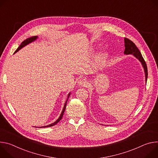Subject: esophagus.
<instances>
[{
	"label": "esophagus",
	"mask_w": 158,
	"mask_h": 158,
	"mask_svg": "<svg viewBox=\"0 0 158 158\" xmlns=\"http://www.w3.org/2000/svg\"><path fill=\"white\" fill-rule=\"evenodd\" d=\"M77 84L79 86H86L87 85H88L89 83L86 80L81 78L78 81Z\"/></svg>",
	"instance_id": "1"
}]
</instances>
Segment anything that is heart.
<instances>
[{
    "label": "heart",
    "instance_id": "1",
    "mask_svg": "<svg viewBox=\"0 0 158 158\" xmlns=\"http://www.w3.org/2000/svg\"><path fill=\"white\" fill-rule=\"evenodd\" d=\"M92 56V55H91ZM109 56L108 52L106 51H103L100 52V53L97 55L95 59V61L94 63V67L95 68H102L105 64H106L107 58Z\"/></svg>",
    "mask_w": 158,
    "mask_h": 158
}]
</instances>
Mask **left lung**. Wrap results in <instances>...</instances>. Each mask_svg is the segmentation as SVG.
Segmentation results:
<instances>
[{"label":"left lung","instance_id":"obj_1","mask_svg":"<svg viewBox=\"0 0 158 158\" xmlns=\"http://www.w3.org/2000/svg\"><path fill=\"white\" fill-rule=\"evenodd\" d=\"M124 46H125V51L124 53L126 55H132L134 57H135L141 63L143 67L145 73V80H146V83L147 81L148 78V68L146 63L142 56V55L141 52L139 51V49L137 48L135 44L130 40L127 38H124Z\"/></svg>","mask_w":158,"mask_h":158}]
</instances>
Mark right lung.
Here are the masks:
<instances>
[{"mask_svg":"<svg viewBox=\"0 0 158 158\" xmlns=\"http://www.w3.org/2000/svg\"><path fill=\"white\" fill-rule=\"evenodd\" d=\"M38 38V37L37 36H32V37H31V38H27V39H26V40H24L21 44V45L18 47V48H17V49H16V51H15V52H17V51H19L21 49H22L23 48H24V46H26V45H27V44H29V43H32V42H34V41H36L37 39ZM14 52V53H15ZM70 94H71V93H69L68 94V97H67V99H66V102H65V103H64V107H63V110H62V112H61V114H60V117H59V118L55 122H53V123H52V124H49V125H48V126H43V127H51V126H55V125H56L58 122H60V120L62 118V117H63V114H64V110H65V109H66V103H67V101H68V98H69V95H70Z\"/></svg>","mask_w":158,"mask_h":158,"instance_id":"obj_1","label":"right lung"}]
</instances>
